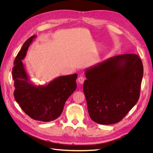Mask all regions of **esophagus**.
<instances>
[{
    "label": "esophagus",
    "instance_id": "1",
    "mask_svg": "<svg viewBox=\"0 0 153 153\" xmlns=\"http://www.w3.org/2000/svg\"><path fill=\"white\" fill-rule=\"evenodd\" d=\"M85 77H83V76H80L79 78H78V79H77V81H78V82L79 83H82L84 82V81H85Z\"/></svg>",
    "mask_w": 153,
    "mask_h": 153
}]
</instances>
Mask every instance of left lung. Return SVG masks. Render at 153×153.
Here are the masks:
<instances>
[{
  "instance_id": "left-lung-1",
  "label": "left lung",
  "mask_w": 153,
  "mask_h": 153,
  "mask_svg": "<svg viewBox=\"0 0 153 153\" xmlns=\"http://www.w3.org/2000/svg\"><path fill=\"white\" fill-rule=\"evenodd\" d=\"M85 75L89 115L97 123L119 122L139 100L143 66L138 55L111 57L85 69Z\"/></svg>"
}]
</instances>
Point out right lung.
I'll list each match as a JSON object with an SVG mask.
<instances>
[{"mask_svg": "<svg viewBox=\"0 0 153 153\" xmlns=\"http://www.w3.org/2000/svg\"><path fill=\"white\" fill-rule=\"evenodd\" d=\"M36 38V35L29 38L15 58L12 71L15 88L14 96L21 109L30 117L49 122L61 115L65 101L77 88V74L57 77L44 85L34 84L27 74L22 60Z\"/></svg>", "mask_w": 153, "mask_h": 153, "instance_id": "obj_1", "label": "right lung"}]
</instances>
